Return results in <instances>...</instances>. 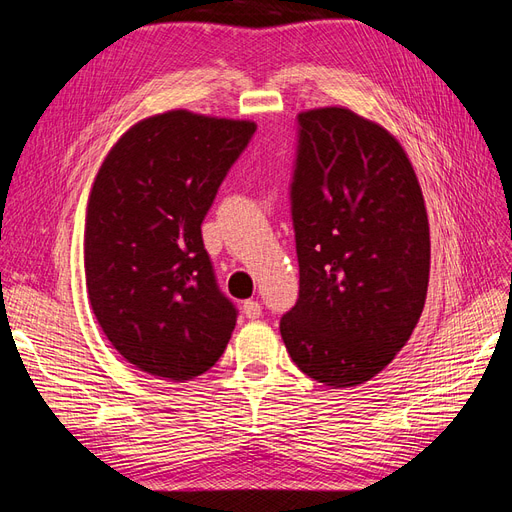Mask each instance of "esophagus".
Masks as SVG:
<instances>
[{"label":"esophagus","mask_w":512,"mask_h":512,"mask_svg":"<svg viewBox=\"0 0 512 512\" xmlns=\"http://www.w3.org/2000/svg\"><path fill=\"white\" fill-rule=\"evenodd\" d=\"M243 314L250 320H256V318L262 316V305L258 301H245L243 303Z\"/></svg>","instance_id":"obj_1"}]
</instances>
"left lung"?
Masks as SVG:
<instances>
[{
  "label": "left lung",
  "mask_w": 512,
  "mask_h": 512,
  "mask_svg": "<svg viewBox=\"0 0 512 512\" xmlns=\"http://www.w3.org/2000/svg\"><path fill=\"white\" fill-rule=\"evenodd\" d=\"M290 215L299 299L280 320L303 374L342 389L406 346L429 284V222L406 151L348 108L297 117Z\"/></svg>",
  "instance_id": "left-lung-1"
}]
</instances>
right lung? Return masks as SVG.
Listing matches in <instances>:
<instances>
[{
    "mask_svg": "<svg viewBox=\"0 0 512 512\" xmlns=\"http://www.w3.org/2000/svg\"><path fill=\"white\" fill-rule=\"evenodd\" d=\"M254 132L252 121L188 111L149 117L119 138L91 188L89 303L108 342L151 376L205 374L235 329L200 226Z\"/></svg>",
    "mask_w": 512,
    "mask_h": 512,
    "instance_id": "obj_1",
    "label": "right lung"
}]
</instances>
